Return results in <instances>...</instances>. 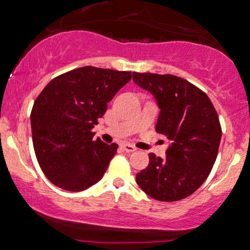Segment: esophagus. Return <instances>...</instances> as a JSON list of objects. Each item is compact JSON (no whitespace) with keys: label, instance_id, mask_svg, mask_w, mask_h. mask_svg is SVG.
Masks as SVG:
<instances>
[{"label":"esophagus","instance_id":"obj_1","mask_svg":"<svg viewBox=\"0 0 250 250\" xmlns=\"http://www.w3.org/2000/svg\"><path fill=\"white\" fill-rule=\"evenodd\" d=\"M123 149H124L125 151H127V153H132V151H136L137 150V148H136L135 146H132V144H128V143H123L122 144Z\"/></svg>","mask_w":250,"mask_h":250}]
</instances>
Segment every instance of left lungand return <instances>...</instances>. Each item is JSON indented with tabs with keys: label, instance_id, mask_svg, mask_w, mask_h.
Wrapping results in <instances>:
<instances>
[{
	"label": "left lung",
	"instance_id": "obj_1",
	"mask_svg": "<svg viewBox=\"0 0 250 250\" xmlns=\"http://www.w3.org/2000/svg\"><path fill=\"white\" fill-rule=\"evenodd\" d=\"M132 79L153 95L160 109L155 130L171 142L165 158L149 154L148 167L136 174V182L158 201L185 199L207 179L217 159V110L202 90L179 77L135 72Z\"/></svg>",
	"mask_w": 250,
	"mask_h": 250
}]
</instances>
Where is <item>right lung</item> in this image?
I'll return each mask as SVG.
<instances>
[{"instance_id": "obj_1", "label": "right lung", "mask_w": 250, "mask_h": 250, "mask_svg": "<svg viewBox=\"0 0 250 250\" xmlns=\"http://www.w3.org/2000/svg\"><path fill=\"white\" fill-rule=\"evenodd\" d=\"M133 73L85 66L49 82L36 99L31 130L36 158L56 187L82 191L101 181L118 144L92 140L118 91Z\"/></svg>"}]
</instances>
